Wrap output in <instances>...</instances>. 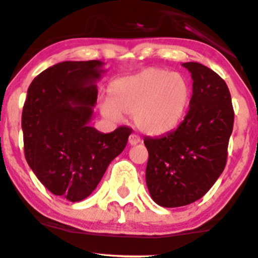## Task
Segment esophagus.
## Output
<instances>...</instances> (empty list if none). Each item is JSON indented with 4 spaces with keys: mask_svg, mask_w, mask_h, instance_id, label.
<instances>
[{
    "mask_svg": "<svg viewBox=\"0 0 258 258\" xmlns=\"http://www.w3.org/2000/svg\"><path fill=\"white\" fill-rule=\"evenodd\" d=\"M141 142V138L138 137L137 135H130V137H128V143L131 144V146H136V144H138Z\"/></svg>",
    "mask_w": 258,
    "mask_h": 258,
    "instance_id": "esophagus-1",
    "label": "esophagus"
}]
</instances>
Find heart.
Returning <instances> with one entry per match:
<instances>
[{
    "label": "heart",
    "instance_id": "b5f03b06",
    "mask_svg": "<svg viewBox=\"0 0 258 258\" xmlns=\"http://www.w3.org/2000/svg\"><path fill=\"white\" fill-rule=\"evenodd\" d=\"M109 100L101 112L118 122L124 115H134L135 126L143 134L160 136L182 122L191 101L188 79L181 73L151 67L116 79L110 87Z\"/></svg>",
    "mask_w": 258,
    "mask_h": 258
}]
</instances>
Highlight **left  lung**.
Segmentation results:
<instances>
[{
    "mask_svg": "<svg viewBox=\"0 0 258 258\" xmlns=\"http://www.w3.org/2000/svg\"><path fill=\"white\" fill-rule=\"evenodd\" d=\"M192 97L176 130L157 138L146 137L148 149L146 182L157 205L187 206L209 191L225 168L234 124L229 88L214 71L186 62Z\"/></svg>",
    "mask_w": 258,
    "mask_h": 258,
    "instance_id": "obj_1",
    "label": "left lung"
}]
</instances>
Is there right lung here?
<instances>
[{
	"mask_svg": "<svg viewBox=\"0 0 258 258\" xmlns=\"http://www.w3.org/2000/svg\"><path fill=\"white\" fill-rule=\"evenodd\" d=\"M103 64L98 60L53 64L34 78L23 106L25 159L51 194L71 202L97 188L131 135L124 126L101 134L89 124Z\"/></svg>",
	"mask_w": 258,
	"mask_h": 258,
	"instance_id": "1",
	"label": "right lung"
}]
</instances>
